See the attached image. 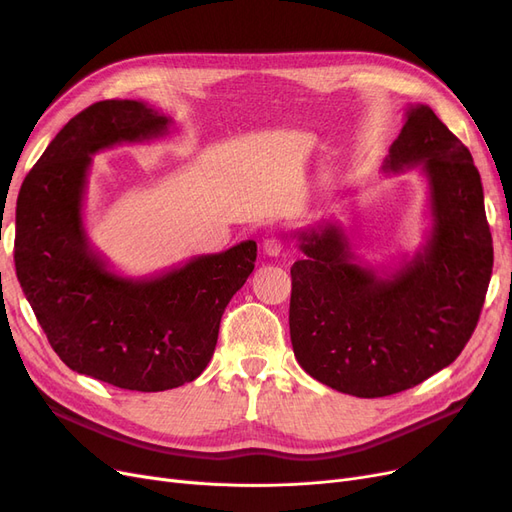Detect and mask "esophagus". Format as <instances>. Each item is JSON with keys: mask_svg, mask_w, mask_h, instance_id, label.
I'll list each match as a JSON object with an SVG mask.
<instances>
[{"mask_svg": "<svg viewBox=\"0 0 512 512\" xmlns=\"http://www.w3.org/2000/svg\"><path fill=\"white\" fill-rule=\"evenodd\" d=\"M262 250H265L267 256H280L284 250V243L280 237H269L265 239V243H262Z\"/></svg>", "mask_w": 512, "mask_h": 512, "instance_id": "34e87169", "label": "esophagus"}]
</instances>
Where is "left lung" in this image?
<instances>
[{
	"instance_id": "left-lung-1",
	"label": "left lung",
	"mask_w": 512,
	"mask_h": 512,
	"mask_svg": "<svg viewBox=\"0 0 512 512\" xmlns=\"http://www.w3.org/2000/svg\"><path fill=\"white\" fill-rule=\"evenodd\" d=\"M421 168L431 232L410 262L378 275L354 256L342 226L297 232L290 269V342L318 382L386 397L451 365L472 337L493 269L483 183L472 153L427 104L410 106L384 173Z\"/></svg>"
}]
</instances>
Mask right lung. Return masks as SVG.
Masks as SVG:
<instances>
[{"label":"right lung","instance_id":"1","mask_svg":"<svg viewBox=\"0 0 512 512\" xmlns=\"http://www.w3.org/2000/svg\"><path fill=\"white\" fill-rule=\"evenodd\" d=\"M170 123L138 100L91 104L59 130L17 198L14 267L51 348L72 371L141 393L203 374L224 309L256 262V241H243L132 280L89 245L83 198L91 156L164 136Z\"/></svg>","mask_w":512,"mask_h":512}]
</instances>
